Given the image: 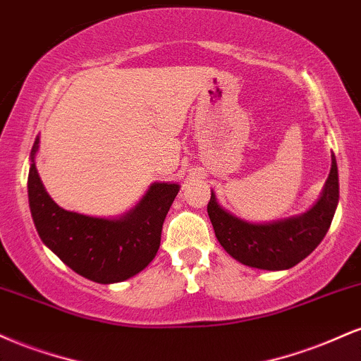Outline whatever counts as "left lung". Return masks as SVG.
Masks as SVG:
<instances>
[{
	"mask_svg": "<svg viewBox=\"0 0 361 361\" xmlns=\"http://www.w3.org/2000/svg\"><path fill=\"white\" fill-rule=\"evenodd\" d=\"M340 199L338 165L331 155V172L323 196L307 213L274 223H248L224 211L211 192L207 214L216 238L235 260L262 270H287L314 250L331 226Z\"/></svg>",
	"mask_w": 361,
	"mask_h": 361,
	"instance_id": "1",
	"label": "left lung"
}]
</instances>
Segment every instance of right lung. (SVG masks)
I'll list each match as a JSON object with an SVG mask.
<instances>
[{"label":"right lung","mask_w":361,"mask_h":361,"mask_svg":"<svg viewBox=\"0 0 361 361\" xmlns=\"http://www.w3.org/2000/svg\"><path fill=\"white\" fill-rule=\"evenodd\" d=\"M37 150L38 138L30 154L28 202L42 241L92 282H123L142 272L159 252L164 219L179 184L155 182L135 209L116 219L72 213L47 194L35 167Z\"/></svg>","instance_id":"1"}]
</instances>
